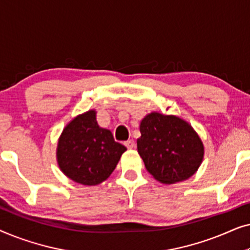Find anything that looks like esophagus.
Returning a JSON list of instances; mask_svg holds the SVG:
<instances>
[{
	"instance_id": "1",
	"label": "esophagus",
	"mask_w": 250,
	"mask_h": 250,
	"mask_svg": "<svg viewBox=\"0 0 250 250\" xmlns=\"http://www.w3.org/2000/svg\"><path fill=\"white\" fill-rule=\"evenodd\" d=\"M125 146H126V148L133 149L135 146V142L133 141V140H128V141L125 142Z\"/></svg>"
}]
</instances>
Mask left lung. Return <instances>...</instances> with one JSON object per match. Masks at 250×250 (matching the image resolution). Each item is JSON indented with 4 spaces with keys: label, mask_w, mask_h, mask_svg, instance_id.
I'll return each mask as SVG.
<instances>
[{
    "label": "left lung",
    "mask_w": 250,
    "mask_h": 250,
    "mask_svg": "<svg viewBox=\"0 0 250 250\" xmlns=\"http://www.w3.org/2000/svg\"><path fill=\"white\" fill-rule=\"evenodd\" d=\"M138 152L160 183L188 180L199 168L204 145L189 123L177 116L151 112L140 124Z\"/></svg>",
    "instance_id": "1"
}]
</instances>
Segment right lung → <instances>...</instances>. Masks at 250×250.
<instances>
[{"label":"right lung","instance_id":"1","mask_svg":"<svg viewBox=\"0 0 250 250\" xmlns=\"http://www.w3.org/2000/svg\"><path fill=\"white\" fill-rule=\"evenodd\" d=\"M95 115V110H88L75 117L63 128L57 146L61 172L83 186L107 180L126 151L109 129L98 125Z\"/></svg>","mask_w":250,"mask_h":250}]
</instances>
